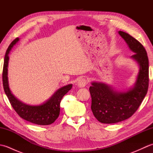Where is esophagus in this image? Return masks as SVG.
I'll return each mask as SVG.
<instances>
[{
  "mask_svg": "<svg viewBox=\"0 0 153 153\" xmlns=\"http://www.w3.org/2000/svg\"><path fill=\"white\" fill-rule=\"evenodd\" d=\"M87 84V79L84 78V77H82V78L79 79L78 82H77V85L79 87H85Z\"/></svg>",
  "mask_w": 153,
  "mask_h": 153,
  "instance_id": "1",
  "label": "esophagus"
}]
</instances>
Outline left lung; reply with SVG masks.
Returning <instances> with one entry per match:
<instances>
[{"label": "left lung", "instance_id": "1", "mask_svg": "<svg viewBox=\"0 0 153 153\" xmlns=\"http://www.w3.org/2000/svg\"><path fill=\"white\" fill-rule=\"evenodd\" d=\"M129 48L135 53L131 58L139 65L134 87L126 92H116L105 83L93 82L89 87L91 110L99 122L114 123L129 118L137 111L149 88V58L145 47L130 35L120 31Z\"/></svg>", "mask_w": 153, "mask_h": 153}]
</instances>
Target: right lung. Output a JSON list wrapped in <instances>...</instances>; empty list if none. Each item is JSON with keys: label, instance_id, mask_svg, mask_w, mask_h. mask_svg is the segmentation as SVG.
<instances>
[{"label": "right lung", "instance_id": "1", "mask_svg": "<svg viewBox=\"0 0 153 153\" xmlns=\"http://www.w3.org/2000/svg\"><path fill=\"white\" fill-rule=\"evenodd\" d=\"M19 41L17 37L9 45L6 52L2 70V84L4 92L16 113L25 120L37 125H50L54 122L60 114V105L62 97L72 87L71 84L64 86L58 89L47 102L38 106L25 105L12 95L9 89L8 82V54L13 46Z\"/></svg>", "mask_w": 153, "mask_h": 153}]
</instances>
